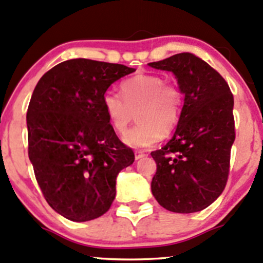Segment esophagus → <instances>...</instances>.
<instances>
[{"instance_id": "esophagus-1", "label": "esophagus", "mask_w": 263, "mask_h": 263, "mask_svg": "<svg viewBox=\"0 0 263 263\" xmlns=\"http://www.w3.org/2000/svg\"><path fill=\"white\" fill-rule=\"evenodd\" d=\"M144 156H146V153H144L143 151H136V152H135V158H136V159L143 158Z\"/></svg>"}]
</instances>
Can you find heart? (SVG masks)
I'll list each match as a JSON object with an SVG mask.
<instances>
[{
    "label": "heart",
    "mask_w": 263,
    "mask_h": 263,
    "mask_svg": "<svg viewBox=\"0 0 263 263\" xmlns=\"http://www.w3.org/2000/svg\"><path fill=\"white\" fill-rule=\"evenodd\" d=\"M121 95L108 90L102 96V108L111 127L123 135L137 116L138 125L126 135L125 142L135 148L155 144L161 135L176 129L183 114L184 92L178 84L158 74H137L123 80Z\"/></svg>",
    "instance_id": "heart-1"
}]
</instances>
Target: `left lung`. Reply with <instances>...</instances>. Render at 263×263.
Here are the masks:
<instances>
[{
  "label": "left lung",
  "mask_w": 263,
  "mask_h": 263,
  "mask_svg": "<svg viewBox=\"0 0 263 263\" xmlns=\"http://www.w3.org/2000/svg\"><path fill=\"white\" fill-rule=\"evenodd\" d=\"M148 65L172 71L185 95L174 136L151 153L157 163L152 193L173 213L200 211L219 198L228 182L235 141L234 96L224 78L193 53Z\"/></svg>",
  "instance_id": "8db88e82"
}]
</instances>
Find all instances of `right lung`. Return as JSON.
<instances>
[{
    "mask_svg": "<svg viewBox=\"0 0 263 263\" xmlns=\"http://www.w3.org/2000/svg\"><path fill=\"white\" fill-rule=\"evenodd\" d=\"M136 69L70 59L38 81L27 111L28 156L47 203L71 221L104 215L116 195V177L135 161L108 122L102 96Z\"/></svg>",
    "mask_w": 263,
    "mask_h": 263,
    "instance_id": "1",
    "label": "right lung"
}]
</instances>
